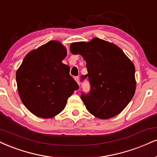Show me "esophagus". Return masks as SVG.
Masks as SVG:
<instances>
[{
    "label": "esophagus",
    "instance_id": "1",
    "mask_svg": "<svg viewBox=\"0 0 157 157\" xmlns=\"http://www.w3.org/2000/svg\"><path fill=\"white\" fill-rule=\"evenodd\" d=\"M75 80H76V82H77V84L79 85V86H80V80H79V78L77 77H75Z\"/></svg>",
    "mask_w": 157,
    "mask_h": 157
}]
</instances>
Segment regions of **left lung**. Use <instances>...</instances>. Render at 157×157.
<instances>
[{
  "label": "left lung",
  "instance_id": "obj_1",
  "mask_svg": "<svg viewBox=\"0 0 157 157\" xmlns=\"http://www.w3.org/2000/svg\"><path fill=\"white\" fill-rule=\"evenodd\" d=\"M74 55L86 62L90 92L82 94L86 109L100 119H109L121 113L134 97L136 89L135 67L117 45L99 38L88 42L70 45Z\"/></svg>",
  "mask_w": 157,
  "mask_h": 157
}]
</instances>
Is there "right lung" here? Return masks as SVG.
I'll return each mask as SVG.
<instances>
[{"instance_id":"1","label":"right lung","mask_w":157,"mask_h":157,"mask_svg":"<svg viewBox=\"0 0 157 157\" xmlns=\"http://www.w3.org/2000/svg\"><path fill=\"white\" fill-rule=\"evenodd\" d=\"M67 48L50 41L26 55L16 72L19 95L30 112L51 118L65 108L67 99L79 86L62 63Z\"/></svg>"}]
</instances>
